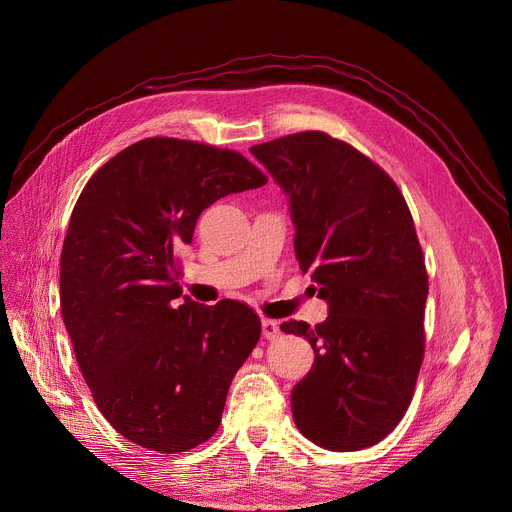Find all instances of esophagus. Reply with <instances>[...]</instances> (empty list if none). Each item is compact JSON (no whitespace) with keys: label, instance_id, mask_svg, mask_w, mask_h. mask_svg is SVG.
I'll use <instances>...</instances> for the list:
<instances>
[{"label":"esophagus","instance_id":"obj_1","mask_svg":"<svg viewBox=\"0 0 512 512\" xmlns=\"http://www.w3.org/2000/svg\"><path fill=\"white\" fill-rule=\"evenodd\" d=\"M261 334L267 340H274L280 336V326L276 324L274 319H261Z\"/></svg>","mask_w":512,"mask_h":512}]
</instances>
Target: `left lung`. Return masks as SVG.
I'll return each instance as SVG.
<instances>
[{
  "label": "left lung",
  "mask_w": 512,
  "mask_h": 512,
  "mask_svg": "<svg viewBox=\"0 0 512 512\" xmlns=\"http://www.w3.org/2000/svg\"><path fill=\"white\" fill-rule=\"evenodd\" d=\"M251 155L288 197L294 253L328 303L324 324L280 326L315 353L290 394L294 423L326 450L378 444L409 409L423 361L427 274L407 201L382 168L326 132L288 134Z\"/></svg>",
  "instance_id": "obj_1"
}]
</instances>
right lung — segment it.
Here are the masks:
<instances>
[{
  "label": "right lung",
  "instance_id": "right-lung-1",
  "mask_svg": "<svg viewBox=\"0 0 512 512\" xmlns=\"http://www.w3.org/2000/svg\"><path fill=\"white\" fill-rule=\"evenodd\" d=\"M263 184L236 151L153 137L80 193L60 257L62 317L93 400L126 440L184 452L218 429L261 324L238 301H176L174 257L203 209Z\"/></svg>",
  "mask_w": 512,
  "mask_h": 512
}]
</instances>
